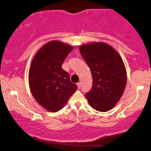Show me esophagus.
I'll return each instance as SVG.
<instances>
[{
  "instance_id": "obj_1",
  "label": "esophagus",
  "mask_w": 151,
  "mask_h": 151,
  "mask_svg": "<svg viewBox=\"0 0 151 151\" xmlns=\"http://www.w3.org/2000/svg\"><path fill=\"white\" fill-rule=\"evenodd\" d=\"M77 84L78 88H80V86H81V82H79V83H77Z\"/></svg>"
}]
</instances>
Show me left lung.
<instances>
[{
	"instance_id": "left-lung-1",
	"label": "left lung",
	"mask_w": 151,
	"mask_h": 151,
	"mask_svg": "<svg viewBox=\"0 0 151 151\" xmlns=\"http://www.w3.org/2000/svg\"><path fill=\"white\" fill-rule=\"evenodd\" d=\"M79 48L93 77L92 88L86 94L88 103L97 111H109L121 99L126 86L127 71L122 59L103 42L81 45Z\"/></svg>"
}]
</instances>
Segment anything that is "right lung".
I'll return each instance as SVG.
<instances>
[{"mask_svg": "<svg viewBox=\"0 0 151 151\" xmlns=\"http://www.w3.org/2000/svg\"><path fill=\"white\" fill-rule=\"evenodd\" d=\"M73 47L59 41H51L41 47L32 60L29 85L36 102L50 112H57L66 105L77 86L62 69V65Z\"/></svg>", "mask_w": 151, "mask_h": 151, "instance_id": "1", "label": "right lung"}]
</instances>
